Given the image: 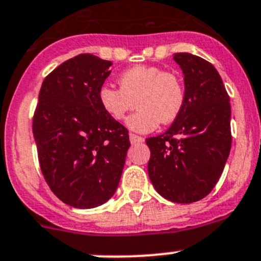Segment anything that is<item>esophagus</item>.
<instances>
[{"mask_svg": "<svg viewBox=\"0 0 261 261\" xmlns=\"http://www.w3.org/2000/svg\"><path fill=\"white\" fill-rule=\"evenodd\" d=\"M129 140H130V143H141L145 141V138L141 137V136H137V135H133V133H130L129 135Z\"/></svg>", "mask_w": 261, "mask_h": 261, "instance_id": "1", "label": "esophagus"}]
</instances>
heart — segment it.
Returning a JSON list of instances; mask_svg holds the SVG:
<instances>
[{
	"label": "heart",
	"mask_w": 261,
	"mask_h": 261,
	"mask_svg": "<svg viewBox=\"0 0 261 261\" xmlns=\"http://www.w3.org/2000/svg\"><path fill=\"white\" fill-rule=\"evenodd\" d=\"M120 88L102 85L98 90L99 105L109 116L123 120L129 111L140 107L126 125L140 133L151 132L160 124L177 120L185 105V88L174 72L156 66H135L119 77Z\"/></svg>",
	"instance_id": "1"
}]
</instances>
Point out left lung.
<instances>
[{"instance_id": "1", "label": "left lung", "mask_w": 261, "mask_h": 261, "mask_svg": "<svg viewBox=\"0 0 261 261\" xmlns=\"http://www.w3.org/2000/svg\"><path fill=\"white\" fill-rule=\"evenodd\" d=\"M185 81V105L166 133L146 138L150 181L162 197L193 203L211 193L231 147L230 102L214 66L177 53Z\"/></svg>"}]
</instances>
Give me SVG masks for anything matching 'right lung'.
I'll return each mask as SVG.
<instances>
[{"instance_id": "1", "label": "right lung", "mask_w": 261, "mask_h": 261, "mask_svg": "<svg viewBox=\"0 0 261 261\" xmlns=\"http://www.w3.org/2000/svg\"><path fill=\"white\" fill-rule=\"evenodd\" d=\"M111 64L93 54L63 62L42 81L33 114L45 181L75 208H93L114 195L130 146L128 129L98 99Z\"/></svg>"}]
</instances>
